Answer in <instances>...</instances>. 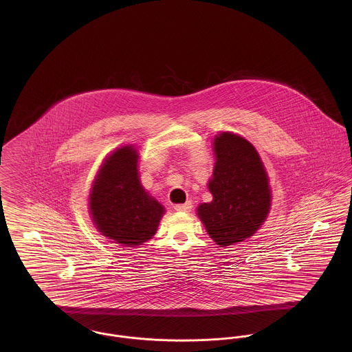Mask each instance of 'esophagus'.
I'll return each instance as SVG.
<instances>
[{"instance_id": "obj_1", "label": "esophagus", "mask_w": 352, "mask_h": 352, "mask_svg": "<svg viewBox=\"0 0 352 352\" xmlns=\"http://www.w3.org/2000/svg\"><path fill=\"white\" fill-rule=\"evenodd\" d=\"M191 207H192L191 201H186L184 204H175L174 210L175 211H181V212H188L191 210Z\"/></svg>"}]
</instances>
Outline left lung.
Masks as SVG:
<instances>
[{"mask_svg": "<svg viewBox=\"0 0 352 352\" xmlns=\"http://www.w3.org/2000/svg\"><path fill=\"white\" fill-rule=\"evenodd\" d=\"M215 165L208 181L212 201L197 208L207 234L228 247L256 234L272 206L269 177L251 142L232 132L214 137Z\"/></svg>", "mask_w": 352, "mask_h": 352, "instance_id": "8db88e82", "label": "left lung"}]
</instances>
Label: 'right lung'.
<instances>
[{
	"instance_id": "1",
	"label": "right lung",
	"mask_w": 352,
	"mask_h": 352,
	"mask_svg": "<svg viewBox=\"0 0 352 352\" xmlns=\"http://www.w3.org/2000/svg\"><path fill=\"white\" fill-rule=\"evenodd\" d=\"M138 151L124 145L102 162L89 191V214L107 239L134 248L151 240L165 214L164 206L144 188Z\"/></svg>"
}]
</instances>
